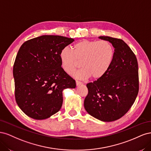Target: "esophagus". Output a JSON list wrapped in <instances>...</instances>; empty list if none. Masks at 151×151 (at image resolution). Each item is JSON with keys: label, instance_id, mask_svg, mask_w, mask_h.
<instances>
[{"label": "esophagus", "instance_id": "obj_1", "mask_svg": "<svg viewBox=\"0 0 151 151\" xmlns=\"http://www.w3.org/2000/svg\"><path fill=\"white\" fill-rule=\"evenodd\" d=\"M76 86H79V85H81V84H82L81 82L78 81H76Z\"/></svg>", "mask_w": 151, "mask_h": 151}]
</instances>
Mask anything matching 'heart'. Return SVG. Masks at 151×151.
<instances>
[{
	"label": "heart",
	"mask_w": 151,
	"mask_h": 151,
	"mask_svg": "<svg viewBox=\"0 0 151 151\" xmlns=\"http://www.w3.org/2000/svg\"><path fill=\"white\" fill-rule=\"evenodd\" d=\"M115 50L112 44L106 40H83L76 43L72 50L67 47L59 54L61 66L67 74H71L83 66L74 76L80 79L91 78L98 80L106 74L113 61Z\"/></svg>",
	"instance_id": "1"
}]
</instances>
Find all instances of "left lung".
Instances as JSON below:
<instances>
[{
  "mask_svg": "<svg viewBox=\"0 0 151 151\" xmlns=\"http://www.w3.org/2000/svg\"><path fill=\"white\" fill-rule=\"evenodd\" d=\"M115 48L112 65L102 78L87 84L88 94L84 102L90 115L102 122L122 117L135 102L139 92L138 63L134 52L122 40L107 36Z\"/></svg>",
  "mask_w": 151,
  "mask_h": 151,
  "instance_id": "8db88e82",
  "label": "left lung"
}]
</instances>
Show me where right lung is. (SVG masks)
<instances>
[{
	"label": "right lung",
	"mask_w": 151,
	"mask_h": 151,
	"mask_svg": "<svg viewBox=\"0 0 151 151\" xmlns=\"http://www.w3.org/2000/svg\"><path fill=\"white\" fill-rule=\"evenodd\" d=\"M74 40L43 35L21 45L13 67L15 97L26 115L44 120L60 110L63 91L75 88L76 81L63 70L59 58L62 48Z\"/></svg>",
	"instance_id": "add662e5"
}]
</instances>
